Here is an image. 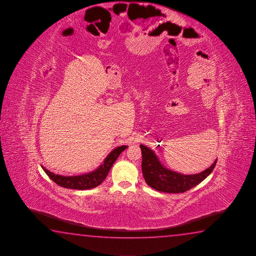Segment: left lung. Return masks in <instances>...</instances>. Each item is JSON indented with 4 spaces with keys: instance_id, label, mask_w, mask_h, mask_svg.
<instances>
[{
    "instance_id": "obj_1",
    "label": "left lung",
    "mask_w": 256,
    "mask_h": 256,
    "mask_svg": "<svg viewBox=\"0 0 256 256\" xmlns=\"http://www.w3.org/2000/svg\"><path fill=\"white\" fill-rule=\"evenodd\" d=\"M142 150V170L145 182L152 188L164 193H184L207 178L215 168L216 160L210 166L196 174H182L164 166L155 152L144 145Z\"/></svg>"
}]
</instances>
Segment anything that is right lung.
Here are the masks:
<instances>
[{
    "label": "right lung",
    "mask_w": 256,
    "mask_h": 256,
    "mask_svg": "<svg viewBox=\"0 0 256 256\" xmlns=\"http://www.w3.org/2000/svg\"><path fill=\"white\" fill-rule=\"evenodd\" d=\"M126 148V145L120 146L112 150L103 164H101L96 170H92L90 172L86 174L76 175V176H63V175L56 174L46 169L42 166V169L48 174L49 178L56 182L57 185L60 186L62 188L70 189H78V190H87V189L93 188L100 185L106 178L109 170L112 166L115 160L118 158L120 154Z\"/></svg>",
    "instance_id": "obj_1"
}]
</instances>
